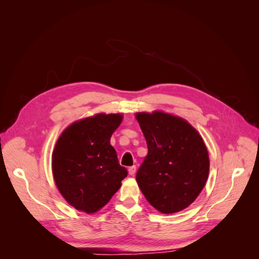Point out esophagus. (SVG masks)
Listing matches in <instances>:
<instances>
[{
	"instance_id": "obj_1",
	"label": "esophagus",
	"mask_w": 259,
	"mask_h": 259,
	"mask_svg": "<svg viewBox=\"0 0 259 259\" xmlns=\"http://www.w3.org/2000/svg\"><path fill=\"white\" fill-rule=\"evenodd\" d=\"M136 173V166H131V167H128V174L130 175H134Z\"/></svg>"
}]
</instances>
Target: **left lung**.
<instances>
[{
	"label": "left lung",
	"instance_id": "left-lung-1",
	"mask_svg": "<svg viewBox=\"0 0 259 259\" xmlns=\"http://www.w3.org/2000/svg\"><path fill=\"white\" fill-rule=\"evenodd\" d=\"M148 154L136 174L140 190L163 214H173L197 199L208 177L207 149L182 117L155 111L137 113Z\"/></svg>",
	"mask_w": 259,
	"mask_h": 259
}]
</instances>
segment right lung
<instances>
[{"label": "right lung", "instance_id": "obj_1", "mask_svg": "<svg viewBox=\"0 0 259 259\" xmlns=\"http://www.w3.org/2000/svg\"><path fill=\"white\" fill-rule=\"evenodd\" d=\"M121 122V114L100 113L74 122L58 138L52 159L54 179L76 209L91 214L104 207L127 176L110 145Z\"/></svg>", "mask_w": 259, "mask_h": 259}]
</instances>
